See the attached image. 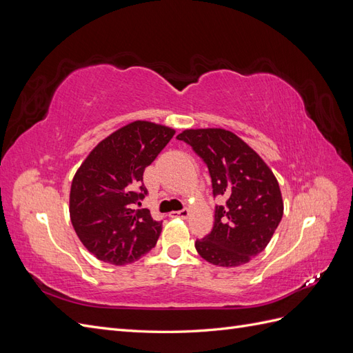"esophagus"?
I'll list each match as a JSON object with an SVG mask.
<instances>
[{"instance_id":"1","label":"esophagus","mask_w":353,"mask_h":353,"mask_svg":"<svg viewBox=\"0 0 353 353\" xmlns=\"http://www.w3.org/2000/svg\"><path fill=\"white\" fill-rule=\"evenodd\" d=\"M190 215V210L188 209H183V210H178V212H170L169 216L170 218H181V219H187Z\"/></svg>"}]
</instances>
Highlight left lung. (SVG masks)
Segmentation results:
<instances>
[{
	"mask_svg": "<svg viewBox=\"0 0 353 353\" xmlns=\"http://www.w3.org/2000/svg\"><path fill=\"white\" fill-rule=\"evenodd\" d=\"M208 165L216 206L213 228L196 241L203 259L218 266H240L271 241L283 218L279 181L262 157L236 134L222 128L185 130L178 134Z\"/></svg>",
	"mask_w": 353,
	"mask_h": 353,
	"instance_id": "8db88e82",
	"label": "left lung"
}]
</instances>
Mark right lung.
<instances>
[{"instance_id": "obj_1", "label": "right lung", "mask_w": 353, "mask_h": 353, "mask_svg": "<svg viewBox=\"0 0 353 353\" xmlns=\"http://www.w3.org/2000/svg\"><path fill=\"white\" fill-rule=\"evenodd\" d=\"M175 130L135 121L95 145L73 176L69 213L74 232L95 258L126 265L150 252L162 231L148 209H135L147 194L144 169Z\"/></svg>"}]
</instances>
